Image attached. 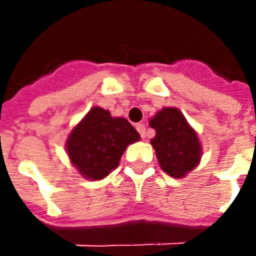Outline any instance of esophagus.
<instances>
[{"label":"esophagus","mask_w":256,"mask_h":256,"mask_svg":"<svg viewBox=\"0 0 256 256\" xmlns=\"http://www.w3.org/2000/svg\"><path fill=\"white\" fill-rule=\"evenodd\" d=\"M136 128L138 130L140 136H141L142 138H145V130H146V128H145V124H144V123H138V124L136 126Z\"/></svg>","instance_id":"34e87169"}]
</instances>
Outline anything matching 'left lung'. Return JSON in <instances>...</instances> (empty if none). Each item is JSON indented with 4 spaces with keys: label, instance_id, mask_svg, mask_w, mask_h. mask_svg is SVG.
Instances as JSON below:
<instances>
[{
    "label": "left lung",
    "instance_id": "1",
    "mask_svg": "<svg viewBox=\"0 0 256 256\" xmlns=\"http://www.w3.org/2000/svg\"><path fill=\"white\" fill-rule=\"evenodd\" d=\"M156 136L150 144L162 170L172 178H184L198 167L202 159V144L198 133L177 108H163L150 120Z\"/></svg>",
    "mask_w": 256,
    "mask_h": 256
}]
</instances>
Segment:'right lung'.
Masks as SVG:
<instances>
[{"label":"right lung","instance_id":"add662e5","mask_svg":"<svg viewBox=\"0 0 256 256\" xmlns=\"http://www.w3.org/2000/svg\"><path fill=\"white\" fill-rule=\"evenodd\" d=\"M138 140L137 130L124 118H114L104 108L93 106L71 130L66 150L79 174L98 181L116 168L128 145Z\"/></svg>","mask_w":256,"mask_h":256}]
</instances>
